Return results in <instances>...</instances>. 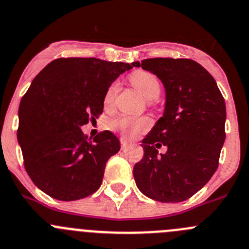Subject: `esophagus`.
Here are the masks:
<instances>
[{
    "mask_svg": "<svg viewBox=\"0 0 249 249\" xmlns=\"http://www.w3.org/2000/svg\"><path fill=\"white\" fill-rule=\"evenodd\" d=\"M120 147H122V149H126L129 147V143L124 139H120Z\"/></svg>",
    "mask_w": 249,
    "mask_h": 249,
    "instance_id": "1",
    "label": "esophagus"
}]
</instances>
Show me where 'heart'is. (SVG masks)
<instances>
[{
  "label": "heart",
  "mask_w": 249,
  "mask_h": 249,
  "mask_svg": "<svg viewBox=\"0 0 249 249\" xmlns=\"http://www.w3.org/2000/svg\"><path fill=\"white\" fill-rule=\"evenodd\" d=\"M131 85L143 96L146 100L153 101L158 98L160 95L161 85L159 79L156 75L146 71H136L130 75L129 78ZM119 92V83L114 81L110 84L109 88L107 89L105 95V103L106 108H110L114 105L115 97ZM149 126V122L146 118H132L127 115H120L115 118L110 123V129L113 131L118 132L125 139H134L137 134L146 130Z\"/></svg>",
  "instance_id": "heart-1"
}]
</instances>
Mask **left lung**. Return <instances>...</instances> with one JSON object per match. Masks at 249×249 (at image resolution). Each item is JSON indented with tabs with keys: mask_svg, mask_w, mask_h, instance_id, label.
Returning a JSON list of instances; mask_svg holds the SVG:
<instances>
[{
	"mask_svg": "<svg viewBox=\"0 0 249 249\" xmlns=\"http://www.w3.org/2000/svg\"><path fill=\"white\" fill-rule=\"evenodd\" d=\"M131 66L153 73L165 89L163 117L142 140L143 158L134 166L137 187L154 201H186L218 169L225 101L213 76L192 59L149 58ZM161 144L168 151L159 156Z\"/></svg>",
	"mask_w": 249,
	"mask_h": 249,
	"instance_id": "left-lung-1",
	"label": "left lung"
}]
</instances>
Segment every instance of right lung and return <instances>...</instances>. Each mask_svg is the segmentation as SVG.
Masks as SVG:
<instances>
[{"instance_id": "1", "label": "right lung", "mask_w": 249, "mask_h": 249, "mask_svg": "<svg viewBox=\"0 0 249 249\" xmlns=\"http://www.w3.org/2000/svg\"><path fill=\"white\" fill-rule=\"evenodd\" d=\"M131 68L97 58H58L36 75L19 106L17 136L26 173L41 191L76 201L100 189L120 142L108 130L89 141L81 126L103 112L107 89Z\"/></svg>"}]
</instances>
